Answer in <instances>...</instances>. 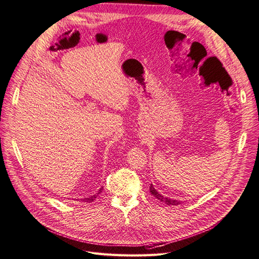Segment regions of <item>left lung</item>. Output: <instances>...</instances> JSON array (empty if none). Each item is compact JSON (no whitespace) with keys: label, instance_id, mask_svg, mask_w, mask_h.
<instances>
[{"label":"left lung","instance_id":"obj_1","mask_svg":"<svg viewBox=\"0 0 259 259\" xmlns=\"http://www.w3.org/2000/svg\"><path fill=\"white\" fill-rule=\"evenodd\" d=\"M149 191H150V193L153 194L155 197H157V199H158L159 201L165 203L166 205H179V204H180V202H178V201H176V200H172V199H169V197L163 196L161 193H159V192L155 189V187L153 186V184H150Z\"/></svg>","mask_w":259,"mask_h":259}]
</instances>
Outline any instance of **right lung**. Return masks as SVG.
<instances>
[{
    "mask_svg": "<svg viewBox=\"0 0 259 259\" xmlns=\"http://www.w3.org/2000/svg\"><path fill=\"white\" fill-rule=\"evenodd\" d=\"M102 189H103V187H101L100 189H99V191L96 193V194H94V195H92V196H89V197H85V199H83V200H80V201H83V202H85V203H92V202H94V200L96 199V197L102 192Z\"/></svg>",
    "mask_w": 259,
    "mask_h": 259,
    "instance_id": "1",
    "label": "right lung"
}]
</instances>
